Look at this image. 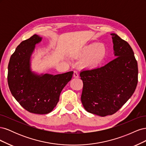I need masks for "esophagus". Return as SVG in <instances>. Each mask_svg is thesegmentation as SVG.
I'll use <instances>...</instances> for the list:
<instances>
[{
    "mask_svg": "<svg viewBox=\"0 0 146 146\" xmlns=\"http://www.w3.org/2000/svg\"><path fill=\"white\" fill-rule=\"evenodd\" d=\"M74 77H76V78H78L79 77V75H78L77 71H76V70H74Z\"/></svg>",
    "mask_w": 146,
    "mask_h": 146,
    "instance_id": "obj_1",
    "label": "esophagus"
}]
</instances>
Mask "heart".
Segmentation results:
<instances>
[{
  "mask_svg": "<svg viewBox=\"0 0 146 146\" xmlns=\"http://www.w3.org/2000/svg\"><path fill=\"white\" fill-rule=\"evenodd\" d=\"M107 54V48L104 43L91 42L83 46L78 56L84 58L82 64L86 68L94 69L102 63Z\"/></svg>",
  "mask_w": 146,
  "mask_h": 146,
  "instance_id": "heart-1",
  "label": "heart"
}]
</instances>
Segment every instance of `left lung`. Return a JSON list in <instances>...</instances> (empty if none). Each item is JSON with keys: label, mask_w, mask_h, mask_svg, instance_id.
<instances>
[{"label": "left lung", "mask_w": 146, "mask_h": 146, "mask_svg": "<svg viewBox=\"0 0 146 146\" xmlns=\"http://www.w3.org/2000/svg\"><path fill=\"white\" fill-rule=\"evenodd\" d=\"M111 35L117 58L103 67L80 74L83 107L102 117L117 111L133 95L138 83V63L131 47L116 33Z\"/></svg>", "instance_id": "1"}]
</instances>
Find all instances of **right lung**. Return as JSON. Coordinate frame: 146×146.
Listing matches in <instances>:
<instances>
[{
  "instance_id": "right-lung-1",
  "label": "right lung",
  "mask_w": 146,
  "mask_h": 146,
  "mask_svg": "<svg viewBox=\"0 0 146 146\" xmlns=\"http://www.w3.org/2000/svg\"><path fill=\"white\" fill-rule=\"evenodd\" d=\"M42 37L34 35L23 41L10 57L8 83L13 96L27 111L39 114L51 112L61 91L71 80L73 71L52 75L38 74L31 69V56Z\"/></svg>"
}]
</instances>
